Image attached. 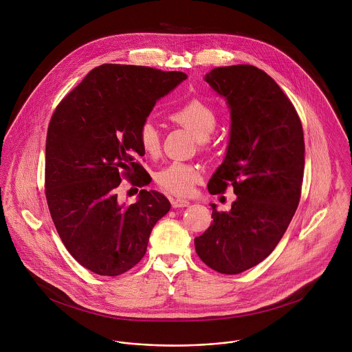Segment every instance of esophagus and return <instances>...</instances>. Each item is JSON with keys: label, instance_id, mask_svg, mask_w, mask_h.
I'll return each mask as SVG.
<instances>
[{"label": "esophagus", "instance_id": "obj_1", "mask_svg": "<svg viewBox=\"0 0 352 352\" xmlns=\"http://www.w3.org/2000/svg\"><path fill=\"white\" fill-rule=\"evenodd\" d=\"M170 203H172V207H175V208L188 207L190 206V201H186V199H180V198H172Z\"/></svg>", "mask_w": 352, "mask_h": 352}]
</instances>
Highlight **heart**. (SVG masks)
Wrapping results in <instances>:
<instances>
[{
	"mask_svg": "<svg viewBox=\"0 0 352 352\" xmlns=\"http://www.w3.org/2000/svg\"><path fill=\"white\" fill-rule=\"evenodd\" d=\"M169 119L191 131L201 145H206L210 135L214 133L218 124V115L208 104L201 100L187 101L173 112ZM138 141L144 151L149 154H157L161 146V137L158 129L151 123L145 122L138 131ZM201 170L199 166L173 161L155 173V182L166 191L187 197L192 192L194 186L201 182Z\"/></svg>",
	"mask_w": 352,
	"mask_h": 352,
	"instance_id": "1",
	"label": "heart"
}]
</instances>
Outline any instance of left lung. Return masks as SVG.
I'll return each instance as SVG.
<instances>
[{
    "label": "left lung",
    "mask_w": 352,
    "mask_h": 352,
    "mask_svg": "<svg viewBox=\"0 0 352 352\" xmlns=\"http://www.w3.org/2000/svg\"><path fill=\"white\" fill-rule=\"evenodd\" d=\"M204 80L230 109V140L208 192L232 184L230 211L212 207V223L195 237L201 261L236 275L261 263L289 228L301 198L305 142L300 116L279 85L252 65L215 67Z\"/></svg>",
    "instance_id": "obj_1"
}]
</instances>
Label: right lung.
I'll return each instance as SVG.
<instances>
[{
	"label": "right lung",
	"instance_id": "1",
	"mask_svg": "<svg viewBox=\"0 0 352 352\" xmlns=\"http://www.w3.org/2000/svg\"><path fill=\"white\" fill-rule=\"evenodd\" d=\"M187 78L182 72L105 63L58 104L46 140V199L69 253L102 276L124 274L145 256L153 226L170 208L157 191L119 203L122 177L151 183L135 161L140 127L157 100ZM138 191V190H137Z\"/></svg>",
	"mask_w": 352,
	"mask_h": 352
}]
</instances>
